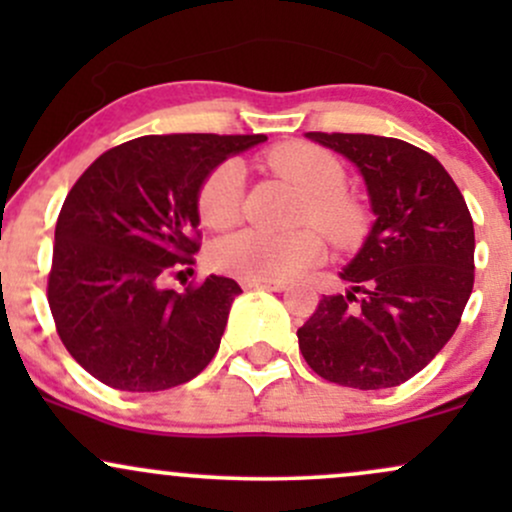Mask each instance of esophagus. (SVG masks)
<instances>
[{
    "label": "esophagus",
    "mask_w": 512,
    "mask_h": 512,
    "mask_svg": "<svg viewBox=\"0 0 512 512\" xmlns=\"http://www.w3.org/2000/svg\"><path fill=\"white\" fill-rule=\"evenodd\" d=\"M243 289H267V291H284V281H243Z\"/></svg>",
    "instance_id": "obj_1"
}]
</instances>
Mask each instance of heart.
Returning a JSON list of instances; mask_svg holds the SVG:
<instances>
[{"label": "heart", "instance_id": "1", "mask_svg": "<svg viewBox=\"0 0 512 512\" xmlns=\"http://www.w3.org/2000/svg\"><path fill=\"white\" fill-rule=\"evenodd\" d=\"M267 166L305 192L303 226H317L332 243L351 245L366 228L361 202L344 192L342 161L327 149L308 142H289L267 154ZM243 207V168L223 161L199 187L197 211L209 228H228ZM325 257V245L313 228L296 233H269L243 228L211 250V262L223 274L243 281H284L305 272Z\"/></svg>", "mask_w": 512, "mask_h": 512}]
</instances>
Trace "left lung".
<instances>
[{
	"mask_svg": "<svg viewBox=\"0 0 512 512\" xmlns=\"http://www.w3.org/2000/svg\"><path fill=\"white\" fill-rule=\"evenodd\" d=\"M366 180L375 223L298 330L308 366L330 383L383 390L414 378L448 344L474 286V223L438 158L392 137L308 132Z\"/></svg>",
	"mask_w": 512,
	"mask_h": 512,
	"instance_id": "1",
	"label": "left lung"
}]
</instances>
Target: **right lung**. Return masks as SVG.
<instances>
[{"instance_id":"add662e5","label":"right lung","mask_w":512,"mask_h":512,"mask_svg":"<svg viewBox=\"0 0 512 512\" xmlns=\"http://www.w3.org/2000/svg\"><path fill=\"white\" fill-rule=\"evenodd\" d=\"M264 134H149L84 170L55 226L48 303L86 373L125 392L178 387L219 351L240 286L211 274L163 289L199 252V187Z\"/></svg>"}]
</instances>
